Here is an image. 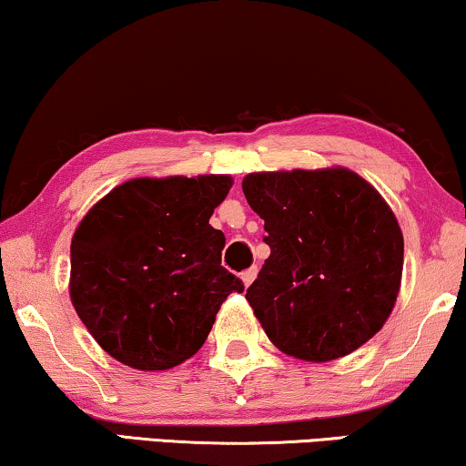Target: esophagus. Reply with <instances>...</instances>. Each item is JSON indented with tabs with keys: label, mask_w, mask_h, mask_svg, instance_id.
Wrapping results in <instances>:
<instances>
[{
	"label": "esophagus",
	"mask_w": 466,
	"mask_h": 466,
	"mask_svg": "<svg viewBox=\"0 0 466 466\" xmlns=\"http://www.w3.org/2000/svg\"><path fill=\"white\" fill-rule=\"evenodd\" d=\"M255 277H258V268H248V270H245L240 274V279H242V283H245V287H248L255 280Z\"/></svg>",
	"instance_id": "esophagus-1"
}]
</instances>
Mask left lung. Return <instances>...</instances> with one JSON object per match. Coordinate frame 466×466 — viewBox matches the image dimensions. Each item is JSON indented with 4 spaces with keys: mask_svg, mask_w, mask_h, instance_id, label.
<instances>
[{
    "mask_svg": "<svg viewBox=\"0 0 466 466\" xmlns=\"http://www.w3.org/2000/svg\"><path fill=\"white\" fill-rule=\"evenodd\" d=\"M242 192L268 232L270 258L247 299L270 342L319 363L376 336L403 272V234L382 196L349 168L251 173Z\"/></svg>",
    "mask_w": 466,
    "mask_h": 466,
    "instance_id": "left-lung-1",
    "label": "left lung"
}]
</instances>
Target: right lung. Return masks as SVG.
Returning <instances> with one entry per match:
<instances>
[{
    "mask_svg": "<svg viewBox=\"0 0 466 466\" xmlns=\"http://www.w3.org/2000/svg\"><path fill=\"white\" fill-rule=\"evenodd\" d=\"M228 175L130 179L90 208L71 240L69 293L105 352L143 371L200 350L215 314L245 291L221 266L226 236L208 224Z\"/></svg>",
    "mask_w": 466,
    "mask_h": 466,
    "instance_id": "right-lung-1",
    "label": "right lung"
}]
</instances>
